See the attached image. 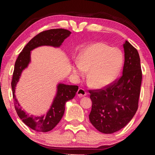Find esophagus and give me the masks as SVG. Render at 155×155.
Returning <instances> with one entry per match:
<instances>
[{"label": "esophagus", "instance_id": "1", "mask_svg": "<svg viewBox=\"0 0 155 155\" xmlns=\"http://www.w3.org/2000/svg\"><path fill=\"white\" fill-rule=\"evenodd\" d=\"M77 95L79 97H83L87 95V92H86L85 90H83L82 88H79L77 91Z\"/></svg>", "mask_w": 155, "mask_h": 155}]
</instances>
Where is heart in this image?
Masks as SVG:
<instances>
[{
    "instance_id": "1",
    "label": "heart",
    "mask_w": 155,
    "mask_h": 155,
    "mask_svg": "<svg viewBox=\"0 0 155 155\" xmlns=\"http://www.w3.org/2000/svg\"><path fill=\"white\" fill-rule=\"evenodd\" d=\"M122 64V57L118 50L104 43H96L81 52L78 65L73 67L72 70L77 76H83L85 71L89 70L88 84L92 87L101 88L114 81Z\"/></svg>"
}]
</instances>
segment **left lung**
<instances>
[{"mask_svg":"<svg viewBox=\"0 0 155 155\" xmlns=\"http://www.w3.org/2000/svg\"><path fill=\"white\" fill-rule=\"evenodd\" d=\"M123 46L122 75L106 87L89 91L92 101L90 121L97 130L105 134L124 128L138 109L142 80L140 55L137 49L128 41Z\"/></svg>","mask_w":155,"mask_h":155,"instance_id":"obj_1","label":"left lung"}]
</instances>
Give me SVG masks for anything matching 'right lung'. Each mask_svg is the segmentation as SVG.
<instances>
[{
    "label": "right lung",
    "instance_id": "add662e5",
    "mask_svg": "<svg viewBox=\"0 0 155 155\" xmlns=\"http://www.w3.org/2000/svg\"><path fill=\"white\" fill-rule=\"evenodd\" d=\"M70 31L64 28H54L42 31L28 41L18 55L15 63L12 81V88L14 107L20 118L33 130L38 132H48L56 127L61 120L65 111V104L72 99L78 91L77 85H68L60 83L57 86V92L49 111L43 116H33L26 114L15 96V89L22 70L28 66L31 61V51L41 46L59 47L63 41L70 35Z\"/></svg>",
    "mask_w": 155,
    "mask_h": 155
}]
</instances>
